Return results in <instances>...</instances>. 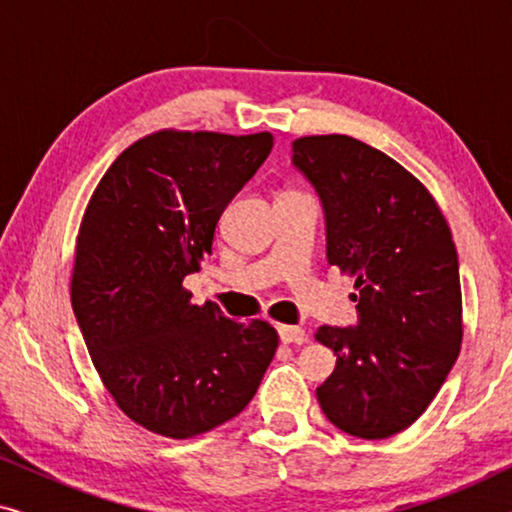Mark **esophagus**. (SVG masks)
I'll return each mask as SVG.
<instances>
[{
    "label": "esophagus",
    "mask_w": 512,
    "mask_h": 512,
    "mask_svg": "<svg viewBox=\"0 0 512 512\" xmlns=\"http://www.w3.org/2000/svg\"><path fill=\"white\" fill-rule=\"evenodd\" d=\"M279 338H282L284 345H303V342L307 340V333L305 328L300 326H279Z\"/></svg>",
    "instance_id": "34e87169"
}]
</instances>
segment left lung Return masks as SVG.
<instances>
[{
  "mask_svg": "<svg viewBox=\"0 0 512 512\" xmlns=\"http://www.w3.org/2000/svg\"><path fill=\"white\" fill-rule=\"evenodd\" d=\"M293 165L324 205L328 263L356 279L359 326L314 335L338 356L317 401L349 436L389 438L429 408L459 356L450 226L422 181L354 137H300Z\"/></svg>",
  "mask_w": 512,
  "mask_h": 512,
  "instance_id": "left-lung-1",
  "label": "left lung"
}]
</instances>
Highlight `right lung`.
Returning a JSON list of instances; mask_svg holds the SVG:
<instances>
[{"label": "right lung", "instance_id": "1", "mask_svg": "<svg viewBox=\"0 0 512 512\" xmlns=\"http://www.w3.org/2000/svg\"><path fill=\"white\" fill-rule=\"evenodd\" d=\"M270 149V132H153L111 163L83 214L74 317L118 408L158 436L193 438L240 415L277 352L268 321L237 324L184 289Z\"/></svg>", "mask_w": 512, "mask_h": 512}]
</instances>
